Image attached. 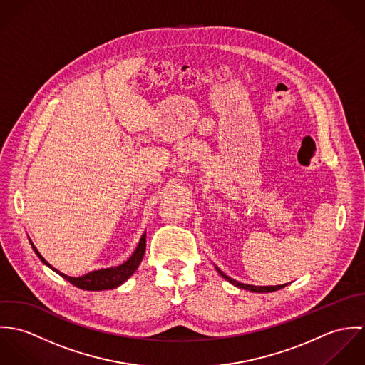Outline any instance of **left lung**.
Instances as JSON below:
<instances>
[{
	"instance_id": "1",
	"label": "left lung",
	"mask_w": 365,
	"mask_h": 365,
	"mask_svg": "<svg viewBox=\"0 0 365 365\" xmlns=\"http://www.w3.org/2000/svg\"><path fill=\"white\" fill-rule=\"evenodd\" d=\"M216 271L226 279V281H229L232 285H235V287H239V288H243V289H247V291H252V292H274V291H278V289H281V288H284V287H287V284H284V285H268V287H256V285H249V284H242V282H239V281H236V279H233V278H230V277H227L225 272H222L217 267H216Z\"/></svg>"
}]
</instances>
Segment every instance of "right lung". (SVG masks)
Here are the masks:
<instances>
[{
  "instance_id": "obj_1",
  "label": "right lung",
  "mask_w": 365,
  "mask_h": 365,
  "mask_svg": "<svg viewBox=\"0 0 365 365\" xmlns=\"http://www.w3.org/2000/svg\"><path fill=\"white\" fill-rule=\"evenodd\" d=\"M29 243H31L34 252L36 253V256L43 264H46L49 268H52L54 272L61 275L64 279H67L74 287H77L80 289H86V291H104V289L118 288L125 281H128L133 275V272L139 268L140 262L143 260L145 252H146V233L140 237V242H139L138 247L135 249L133 255L125 262H122L120 265H116V267L96 269V271H91L81 277H68V275L60 272L58 269L53 268L52 265L42 257V255L38 252V249L35 247V245L32 243L31 239H29Z\"/></svg>"
}]
</instances>
